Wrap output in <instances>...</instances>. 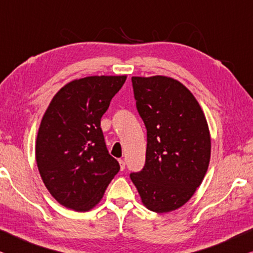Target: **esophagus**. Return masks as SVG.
I'll list each match as a JSON object with an SVG mask.
<instances>
[{
	"instance_id": "34e87169",
	"label": "esophagus",
	"mask_w": 253,
	"mask_h": 253,
	"mask_svg": "<svg viewBox=\"0 0 253 253\" xmlns=\"http://www.w3.org/2000/svg\"><path fill=\"white\" fill-rule=\"evenodd\" d=\"M119 164H120L121 171L125 170V167H126V163H125V161L124 160H119Z\"/></svg>"
}]
</instances>
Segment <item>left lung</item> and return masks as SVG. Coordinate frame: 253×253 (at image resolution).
I'll return each mask as SVG.
<instances>
[{
    "label": "left lung",
    "instance_id": "left-lung-1",
    "mask_svg": "<svg viewBox=\"0 0 253 253\" xmlns=\"http://www.w3.org/2000/svg\"><path fill=\"white\" fill-rule=\"evenodd\" d=\"M132 84L147 150L143 169L129 176L148 210L168 213L200 186L211 160L210 129L199 103L177 80L134 76Z\"/></svg>",
    "mask_w": 253,
    "mask_h": 253
}]
</instances>
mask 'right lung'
<instances>
[{
	"label": "right lung",
	"mask_w": 253,
	"mask_h": 253,
	"mask_svg": "<svg viewBox=\"0 0 253 253\" xmlns=\"http://www.w3.org/2000/svg\"><path fill=\"white\" fill-rule=\"evenodd\" d=\"M126 76H89L66 84L53 97L37 136L42 179L62 206L91 210L120 166L107 150L100 119Z\"/></svg>",
	"instance_id": "obj_1"
}]
</instances>
